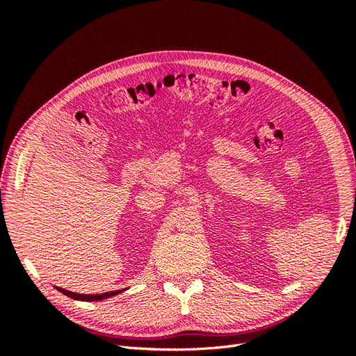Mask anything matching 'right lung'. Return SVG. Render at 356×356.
I'll use <instances>...</instances> for the list:
<instances>
[{
	"instance_id": "add662e5",
	"label": "right lung",
	"mask_w": 356,
	"mask_h": 356,
	"mask_svg": "<svg viewBox=\"0 0 356 356\" xmlns=\"http://www.w3.org/2000/svg\"><path fill=\"white\" fill-rule=\"evenodd\" d=\"M58 291H60L62 294H65L74 300H83V301H99V300H104V298H110L118 293H122V291H111V293H102V294H79V293H72V291H68V289H63V288H59L56 286Z\"/></svg>"
}]
</instances>
